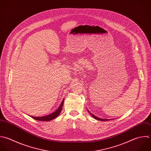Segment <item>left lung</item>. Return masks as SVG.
Segmentation results:
<instances>
[{
    "label": "left lung",
    "instance_id": "left-lung-1",
    "mask_svg": "<svg viewBox=\"0 0 151 151\" xmlns=\"http://www.w3.org/2000/svg\"><path fill=\"white\" fill-rule=\"evenodd\" d=\"M89 112V111H88ZM91 114V113H90ZM91 115L95 118V119H98V120H99V121H108V119H101V118H98V117H96V116H94L93 114H91Z\"/></svg>",
    "mask_w": 151,
    "mask_h": 151
}]
</instances>
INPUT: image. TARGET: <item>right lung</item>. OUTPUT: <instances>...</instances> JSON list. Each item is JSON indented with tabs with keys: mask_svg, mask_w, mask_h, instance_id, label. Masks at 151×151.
<instances>
[{
	"mask_svg": "<svg viewBox=\"0 0 151 151\" xmlns=\"http://www.w3.org/2000/svg\"><path fill=\"white\" fill-rule=\"evenodd\" d=\"M63 102H64V99L62 101V102H61L60 106H59V108H58V109H56L54 112H53L48 115H46V116H33L30 115V116L32 117L33 119H35L36 120L40 121H49L50 120H52V119L56 118L60 114V112L62 111V109L63 105Z\"/></svg>",
	"mask_w": 151,
	"mask_h": 151,
	"instance_id": "1",
	"label": "right lung"
}]
</instances>
